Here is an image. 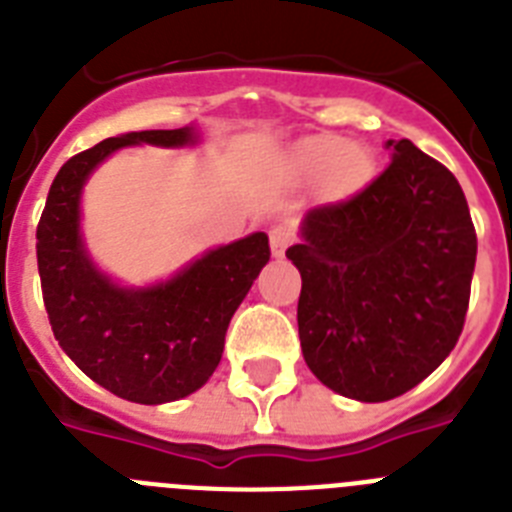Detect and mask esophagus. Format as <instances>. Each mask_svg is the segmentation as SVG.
Returning <instances> with one entry per match:
<instances>
[{
  "instance_id": "obj_1",
  "label": "esophagus",
  "mask_w": 512,
  "mask_h": 512,
  "mask_svg": "<svg viewBox=\"0 0 512 512\" xmlns=\"http://www.w3.org/2000/svg\"><path fill=\"white\" fill-rule=\"evenodd\" d=\"M269 243L271 256H274V259H282L284 251H287L289 243H292V235H289V230L282 228V225H274V228L269 230Z\"/></svg>"
}]
</instances>
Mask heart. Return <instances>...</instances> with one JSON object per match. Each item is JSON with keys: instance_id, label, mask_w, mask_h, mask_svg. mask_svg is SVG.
Wrapping results in <instances>:
<instances>
[{"instance_id": "b5f03b06", "label": "heart", "mask_w": 512, "mask_h": 512, "mask_svg": "<svg viewBox=\"0 0 512 512\" xmlns=\"http://www.w3.org/2000/svg\"><path fill=\"white\" fill-rule=\"evenodd\" d=\"M292 169L300 182L323 179V189L336 200L364 189L374 174L369 153L341 135H315L305 140L297 148Z\"/></svg>"}]
</instances>
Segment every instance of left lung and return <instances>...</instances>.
Listing matches in <instances>:
<instances>
[{
  "instance_id": "obj_1",
  "label": "left lung",
  "mask_w": 512,
  "mask_h": 512,
  "mask_svg": "<svg viewBox=\"0 0 512 512\" xmlns=\"http://www.w3.org/2000/svg\"><path fill=\"white\" fill-rule=\"evenodd\" d=\"M356 197L315 207L287 259L300 269L302 356L359 402L405 395L436 372L464 328L477 233L456 176L408 138Z\"/></svg>"
}]
</instances>
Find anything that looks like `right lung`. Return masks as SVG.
<instances>
[{"label":"right lung","mask_w":512,"mask_h":512,"mask_svg":"<svg viewBox=\"0 0 512 512\" xmlns=\"http://www.w3.org/2000/svg\"><path fill=\"white\" fill-rule=\"evenodd\" d=\"M184 148L197 125L107 138L56 174L38 223V271L53 336L89 379L122 400L161 405L192 395L223 359L230 318L269 261V235L210 248L174 277L128 287L92 261L81 235V192L120 148Z\"/></svg>","instance_id":"right-lung-1"}]
</instances>
